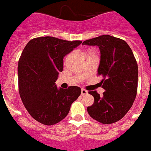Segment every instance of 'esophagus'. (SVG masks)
I'll return each instance as SVG.
<instances>
[{
	"label": "esophagus",
	"mask_w": 151,
	"mask_h": 151,
	"mask_svg": "<svg viewBox=\"0 0 151 151\" xmlns=\"http://www.w3.org/2000/svg\"><path fill=\"white\" fill-rule=\"evenodd\" d=\"M86 94H87V90L84 88L81 89V95H82V96H84V95H86Z\"/></svg>",
	"instance_id": "34e87169"
}]
</instances>
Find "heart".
Returning <instances> with one entry per match:
<instances>
[{"label": "heart", "instance_id": "b5f03b06", "mask_svg": "<svg viewBox=\"0 0 151 151\" xmlns=\"http://www.w3.org/2000/svg\"><path fill=\"white\" fill-rule=\"evenodd\" d=\"M71 55H72V54H69V55H67V57H66V58H65V61H66V62H67V61H68L69 59H70V57H71Z\"/></svg>", "mask_w": 151, "mask_h": 151}]
</instances>
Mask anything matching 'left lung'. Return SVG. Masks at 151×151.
<instances>
[{
    "label": "left lung",
    "mask_w": 151,
    "mask_h": 151,
    "mask_svg": "<svg viewBox=\"0 0 151 151\" xmlns=\"http://www.w3.org/2000/svg\"><path fill=\"white\" fill-rule=\"evenodd\" d=\"M84 45L98 46L101 61L98 76H102V97L90 91L94 103L87 107L93 119L110 124L119 121L131 108L138 87V65L133 51L125 41L108 35L84 41Z\"/></svg>",
    "instance_id": "1"
}]
</instances>
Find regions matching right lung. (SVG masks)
Listing matches in <instances>:
<instances>
[{"instance_id":"1","label":"right lung","mask_w":151,"mask_h":151,"mask_svg":"<svg viewBox=\"0 0 151 151\" xmlns=\"http://www.w3.org/2000/svg\"><path fill=\"white\" fill-rule=\"evenodd\" d=\"M81 44L46 36L30 40L24 47L18 61V90L24 107L38 122L53 125L61 122L81 95L80 87L58 89L55 83L64 57Z\"/></svg>"}]
</instances>
